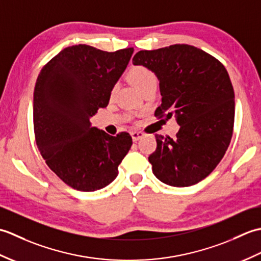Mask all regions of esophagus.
<instances>
[{
	"label": "esophagus",
	"mask_w": 261,
	"mask_h": 261,
	"mask_svg": "<svg viewBox=\"0 0 261 261\" xmlns=\"http://www.w3.org/2000/svg\"><path fill=\"white\" fill-rule=\"evenodd\" d=\"M143 136H145V134H143L142 131H132L131 132L132 140H134L135 142H137L138 140H140Z\"/></svg>",
	"instance_id": "1"
}]
</instances>
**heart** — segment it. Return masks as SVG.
I'll return each instance as SVG.
<instances>
[{"label":"heart","instance_id":"1","mask_svg":"<svg viewBox=\"0 0 261 261\" xmlns=\"http://www.w3.org/2000/svg\"><path fill=\"white\" fill-rule=\"evenodd\" d=\"M129 80L140 92L151 85H157L156 75L151 69L145 67V66H135V67H132L129 71ZM118 87V84H114L113 87L111 88V97L115 95Z\"/></svg>","mask_w":261,"mask_h":261}]
</instances>
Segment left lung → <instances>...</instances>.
<instances>
[{
    "label": "left lung",
    "instance_id": "8db88e82",
    "mask_svg": "<svg viewBox=\"0 0 261 261\" xmlns=\"http://www.w3.org/2000/svg\"><path fill=\"white\" fill-rule=\"evenodd\" d=\"M132 63L151 69L159 81L162 104L154 115L175 116V139L154 135L149 156L152 173L174 187H187L207 177L228 149L234 123V92L218 59L190 45L141 50Z\"/></svg>",
    "mask_w": 261,
    "mask_h": 261
}]
</instances>
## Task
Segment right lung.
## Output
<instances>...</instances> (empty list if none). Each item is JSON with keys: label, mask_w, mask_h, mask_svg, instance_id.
<instances>
[{"label": "right lung", "mask_w": 261, "mask_h": 261, "mask_svg": "<svg viewBox=\"0 0 261 261\" xmlns=\"http://www.w3.org/2000/svg\"><path fill=\"white\" fill-rule=\"evenodd\" d=\"M134 48L114 53L87 45L63 49L39 74L33 92V126L41 156L68 186L94 192L111 184L132 146L92 126L90 119L109 104Z\"/></svg>", "instance_id": "right-lung-1"}]
</instances>
